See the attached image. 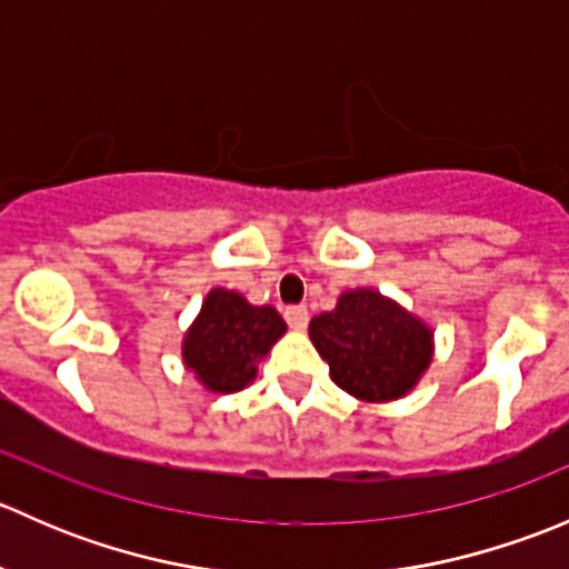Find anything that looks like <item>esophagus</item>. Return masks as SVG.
I'll use <instances>...</instances> for the list:
<instances>
[{
  "mask_svg": "<svg viewBox=\"0 0 569 569\" xmlns=\"http://www.w3.org/2000/svg\"><path fill=\"white\" fill-rule=\"evenodd\" d=\"M286 321H289L291 330H306L308 327V308L306 306H291L283 311Z\"/></svg>",
  "mask_w": 569,
  "mask_h": 569,
  "instance_id": "34e87169",
  "label": "esophagus"
}]
</instances>
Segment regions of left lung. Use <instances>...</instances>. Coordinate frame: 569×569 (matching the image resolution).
Here are the masks:
<instances>
[{
  "instance_id": "obj_1",
  "label": "left lung",
  "mask_w": 569,
  "mask_h": 569,
  "mask_svg": "<svg viewBox=\"0 0 569 569\" xmlns=\"http://www.w3.org/2000/svg\"><path fill=\"white\" fill-rule=\"evenodd\" d=\"M313 347L341 391L369 405L407 396L435 358V330L377 289H347L308 325Z\"/></svg>"
}]
</instances>
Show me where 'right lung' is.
<instances>
[{"instance_id":"add662e5","label":"right lung","mask_w":569,"mask_h":569,"mask_svg":"<svg viewBox=\"0 0 569 569\" xmlns=\"http://www.w3.org/2000/svg\"><path fill=\"white\" fill-rule=\"evenodd\" d=\"M286 336L272 306H252L239 291L217 286L203 297L181 341L183 369L209 393H237L258 375V363Z\"/></svg>"}]
</instances>
